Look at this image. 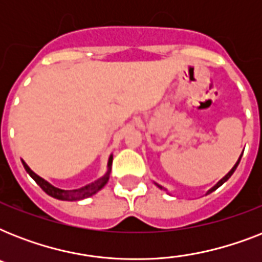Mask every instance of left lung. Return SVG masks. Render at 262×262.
Masks as SVG:
<instances>
[{"label": "left lung", "mask_w": 262, "mask_h": 262, "mask_svg": "<svg viewBox=\"0 0 262 262\" xmlns=\"http://www.w3.org/2000/svg\"><path fill=\"white\" fill-rule=\"evenodd\" d=\"M241 158H242V155L239 156V159H238V162H236V163H235V166H234V167H232L231 170H230V172H228V174L226 175V177H223V178L220 179L219 182L216 183L215 186L212 187V189H209V190H208V193H207V194H209V193H212V191H213V190H216V189H217V187H219V186H222V185H223V183L226 182V181H227V179L230 178V177H231L232 174H234V171H235V170H236V167H238V164H239V162H241ZM158 186H159L160 189H163V187L160 186V185H158Z\"/></svg>", "instance_id": "1"}]
</instances>
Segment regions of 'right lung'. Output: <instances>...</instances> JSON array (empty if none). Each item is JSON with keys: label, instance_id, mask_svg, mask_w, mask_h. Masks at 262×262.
I'll return each instance as SVG.
<instances>
[{"label": "right lung", "instance_id": "1", "mask_svg": "<svg viewBox=\"0 0 262 262\" xmlns=\"http://www.w3.org/2000/svg\"><path fill=\"white\" fill-rule=\"evenodd\" d=\"M111 163H113V156H110V159H108V163H107V167L108 168H107V172L104 177H102V178L98 179V181H95V182L90 183V185H85V186L80 187V189H76V190H62V189H58V187L53 186L51 183H49L47 181L40 178L39 175L35 174V172L27 166L26 162H23V166L26 168V171L31 175V178L34 179L35 182L42 187V190L45 191V193H47V194L51 195V197H54V199L57 200H62V201H79V200L91 197V195L95 194L96 191L100 190V189L106 185L107 181H108V177H110Z\"/></svg>", "mask_w": 262, "mask_h": 262}]
</instances>
